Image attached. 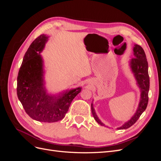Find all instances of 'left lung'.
Instances as JSON below:
<instances>
[{"instance_id":"left-lung-1","label":"left lung","mask_w":161,"mask_h":161,"mask_svg":"<svg viewBox=\"0 0 161 161\" xmlns=\"http://www.w3.org/2000/svg\"><path fill=\"white\" fill-rule=\"evenodd\" d=\"M134 56L135 58L130 60V65L131 69V71L134 73L135 79L137 81V84L140 89V100L139 102V105L138 109L136 110L134 115L131 117V119L128 120L127 122L124 123L119 128L117 129L124 130L128 129L131 125H134L136 121H137L140 115L147 109V107L148 102V91L150 88V78L148 75V65L146 56L145 52L143 48L139 45L135 44L133 48ZM91 111L93 118L96 121L101 125L105 126V124L102 123L101 120L97 117L95 109L93 108V105L91 103ZM108 127V126H107Z\"/></svg>"}]
</instances>
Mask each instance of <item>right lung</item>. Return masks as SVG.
Segmentation results:
<instances>
[{"label":"right lung","mask_w":161,"mask_h":161,"mask_svg":"<svg viewBox=\"0 0 161 161\" xmlns=\"http://www.w3.org/2000/svg\"><path fill=\"white\" fill-rule=\"evenodd\" d=\"M48 37L42 34L28 48L17 76V93L27 114L41 122H56L64 118L73 99L81 91L78 87L57 95H48L43 80V64L40 53Z\"/></svg>","instance_id":"right-lung-1"}]
</instances>
